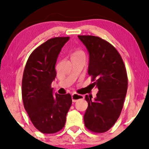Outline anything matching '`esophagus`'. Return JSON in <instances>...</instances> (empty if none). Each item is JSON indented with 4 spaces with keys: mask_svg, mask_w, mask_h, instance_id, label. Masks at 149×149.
I'll list each match as a JSON object with an SVG mask.
<instances>
[{
    "mask_svg": "<svg viewBox=\"0 0 149 149\" xmlns=\"http://www.w3.org/2000/svg\"><path fill=\"white\" fill-rule=\"evenodd\" d=\"M71 96H72V102H77V100H81L83 98V95H79V94H77V93H72V95H71Z\"/></svg>",
    "mask_w": 149,
    "mask_h": 149,
    "instance_id": "1",
    "label": "esophagus"
}]
</instances>
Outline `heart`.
<instances>
[{
  "instance_id": "heart-1",
  "label": "heart",
  "mask_w": 149,
  "mask_h": 149,
  "mask_svg": "<svg viewBox=\"0 0 149 149\" xmlns=\"http://www.w3.org/2000/svg\"><path fill=\"white\" fill-rule=\"evenodd\" d=\"M72 56H85V54L82 51H77L73 54Z\"/></svg>"
}]
</instances>
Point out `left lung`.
I'll return each mask as SVG.
<instances>
[{"label": "left lung", "instance_id": "8db88e82", "mask_svg": "<svg viewBox=\"0 0 149 149\" xmlns=\"http://www.w3.org/2000/svg\"><path fill=\"white\" fill-rule=\"evenodd\" d=\"M89 55L88 74L98 89L94 100L85 95L88 107L85 125L95 133L111 129L123 109L127 89V76L123 61L117 50L98 36L79 35Z\"/></svg>", "mask_w": 149, "mask_h": 149}]
</instances>
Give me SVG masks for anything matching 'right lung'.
<instances>
[{"label":"right lung","instance_id":"1","mask_svg":"<svg viewBox=\"0 0 149 149\" xmlns=\"http://www.w3.org/2000/svg\"><path fill=\"white\" fill-rule=\"evenodd\" d=\"M70 37L50 38L28 58L22 79L24 106L34 127L43 134H54L64 127L71 104L70 93L53 94L51 86L61 49Z\"/></svg>","mask_w":149,"mask_h":149}]
</instances>
